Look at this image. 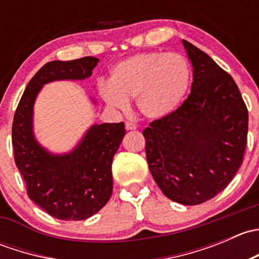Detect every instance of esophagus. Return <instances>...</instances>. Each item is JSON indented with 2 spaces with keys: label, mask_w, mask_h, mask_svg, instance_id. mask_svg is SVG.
<instances>
[{
  "label": "esophagus",
  "mask_w": 259,
  "mask_h": 259,
  "mask_svg": "<svg viewBox=\"0 0 259 259\" xmlns=\"http://www.w3.org/2000/svg\"><path fill=\"white\" fill-rule=\"evenodd\" d=\"M125 127H126V130H135L137 129V125L132 121H127L126 124H125Z\"/></svg>",
  "instance_id": "1"
}]
</instances>
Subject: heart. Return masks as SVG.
<instances>
[{
	"label": "heart",
	"mask_w": 259,
	"mask_h": 259,
	"mask_svg": "<svg viewBox=\"0 0 259 259\" xmlns=\"http://www.w3.org/2000/svg\"><path fill=\"white\" fill-rule=\"evenodd\" d=\"M190 69L177 52L151 51L137 54L116 64L110 83L99 88L101 98L111 108L125 110L127 101L137 99L143 116L156 120L177 110L187 94Z\"/></svg>",
	"instance_id": "heart-1"
}]
</instances>
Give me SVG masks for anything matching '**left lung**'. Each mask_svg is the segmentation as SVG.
Segmentation results:
<instances>
[{"instance_id": "8db88e82", "label": "left lung", "mask_w": 259, "mask_h": 259, "mask_svg": "<svg viewBox=\"0 0 259 259\" xmlns=\"http://www.w3.org/2000/svg\"><path fill=\"white\" fill-rule=\"evenodd\" d=\"M193 66L192 90L168 116L145 127L149 169L174 202L197 205L215 197L242 165L248 110L233 77L183 40Z\"/></svg>"}]
</instances>
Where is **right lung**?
Masks as SVG:
<instances>
[{
  "mask_svg": "<svg viewBox=\"0 0 259 259\" xmlns=\"http://www.w3.org/2000/svg\"><path fill=\"white\" fill-rule=\"evenodd\" d=\"M99 59L81 57L44 65L26 86L12 122L15 163L27 195L61 221H82L98 213L113 193L111 163L125 135L124 122L94 125L69 154L52 155L32 134L33 101L42 85L55 80L91 76Z\"/></svg>",
  "mask_w": 259,
  "mask_h": 259,
  "instance_id": "add662e5",
  "label": "right lung"
}]
</instances>
